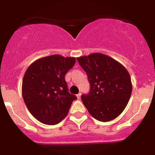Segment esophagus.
<instances>
[{
    "mask_svg": "<svg viewBox=\"0 0 155 155\" xmlns=\"http://www.w3.org/2000/svg\"><path fill=\"white\" fill-rule=\"evenodd\" d=\"M76 97H77V98H78V99H79L80 97H81V93L77 94V95H76Z\"/></svg>",
    "mask_w": 155,
    "mask_h": 155,
    "instance_id": "34e87169",
    "label": "esophagus"
}]
</instances>
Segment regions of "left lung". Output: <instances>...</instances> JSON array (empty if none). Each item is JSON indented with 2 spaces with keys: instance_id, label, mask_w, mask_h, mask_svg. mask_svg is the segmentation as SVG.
Listing matches in <instances>:
<instances>
[{
  "instance_id": "left-lung-1",
  "label": "left lung",
  "mask_w": 155,
  "mask_h": 155,
  "mask_svg": "<svg viewBox=\"0 0 155 155\" xmlns=\"http://www.w3.org/2000/svg\"><path fill=\"white\" fill-rule=\"evenodd\" d=\"M76 59L90 84V92L81 95L89 113L101 122L115 119L124 111L132 92L127 70L117 60L101 53Z\"/></svg>"
}]
</instances>
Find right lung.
Wrapping results in <instances>:
<instances>
[{
	"mask_svg": "<svg viewBox=\"0 0 155 155\" xmlns=\"http://www.w3.org/2000/svg\"><path fill=\"white\" fill-rule=\"evenodd\" d=\"M75 63V58L54 54L35 60L25 73L22 86L25 104L41 123H59L77 99L68 92L65 80V74Z\"/></svg>",
	"mask_w": 155,
	"mask_h": 155,
	"instance_id": "obj_1",
	"label": "right lung"
}]
</instances>
